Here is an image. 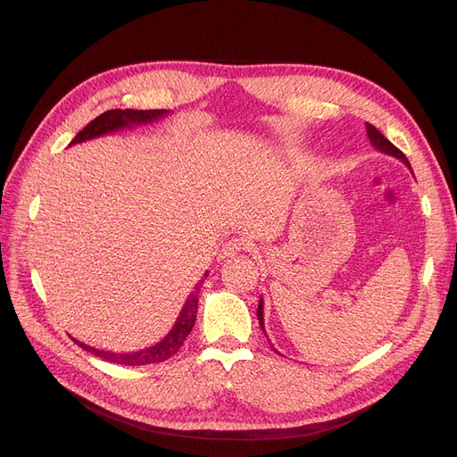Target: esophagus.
<instances>
[{
	"mask_svg": "<svg viewBox=\"0 0 457 457\" xmlns=\"http://www.w3.org/2000/svg\"><path fill=\"white\" fill-rule=\"evenodd\" d=\"M243 250H252V245L246 241V238H231V241H228L222 250H220V259H226V257H233L237 255L238 252Z\"/></svg>",
	"mask_w": 457,
	"mask_h": 457,
	"instance_id": "obj_1",
	"label": "esophagus"
}]
</instances>
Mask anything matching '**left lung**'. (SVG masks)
I'll use <instances>...</instances> for the list:
<instances>
[{
    "instance_id": "left-lung-1",
    "label": "left lung",
    "mask_w": 457,
    "mask_h": 457,
    "mask_svg": "<svg viewBox=\"0 0 457 457\" xmlns=\"http://www.w3.org/2000/svg\"><path fill=\"white\" fill-rule=\"evenodd\" d=\"M367 126V135H369V140H370V144L372 146L376 148V150H379L381 154H387V155H393V157H396V159H400L407 168H411V164H410V161H407V157L395 146L393 142H389L386 137H383L372 124H365ZM257 319H259V326H261V329L265 331V319H262V298L259 300V307H257ZM265 335H267V331H265ZM269 343H270V339H269ZM270 346H272V343H270ZM272 350L274 352H278L274 346H272ZM279 353V352H278Z\"/></svg>"
}]
</instances>
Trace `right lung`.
Listing matches in <instances>:
<instances>
[{
	"mask_svg": "<svg viewBox=\"0 0 457 457\" xmlns=\"http://www.w3.org/2000/svg\"><path fill=\"white\" fill-rule=\"evenodd\" d=\"M170 114V111L166 109H150V111H135V109H111L105 111L104 114H100L98 118H94L90 124H87L76 137L71 144H79V142H87L92 138H98L109 133H114L118 129H126V128H133V126H140V124H152L161 120L162 116ZM209 272L204 274V278H207ZM204 279H200L185 302V305L181 307V313L176 320V324L172 326V329L168 331L164 337L150 346V348H142L138 352H126V353H116V352H105V350H98L92 348L85 343L76 341L71 337L79 348L94 353L96 357H102L109 363H116V365H128V367H137V365H150V363H162L166 359H170L174 353H178V350L181 348L183 341L188 337V333L192 331V326L196 322V313H198V295H200V287H202Z\"/></svg>",
	"mask_w": 457,
	"mask_h": 457,
	"instance_id": "1",
	"label": "right lung"
}]
</instances>
